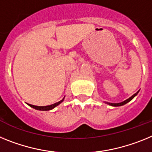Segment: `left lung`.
Returning a JSON list of instances; mask_svg holds the SVG:
<instances>
[{
  "instance_id": "left-lung-1",
  "label": "left lung",
  "mask_w": 152,
  "mask_h": 152,
  "mask_svg": "<svg viewBox=\"0 0 152 152\" xmlns=\"http://www.w3.org/2000/svg\"><path fill=\"white\" fill-rule=\"evenodd\" d=\"M138 92H139V91H138V92H137L136 93H134V94L133 95V96H132L131 97H130V98H129V99H128L125 100V101L122 102H120V103H109V102H107V103L109 104V105H113V106H121V105H125V104L128 103V102H129L131 101V100L133 98H134V96H136L137 94H138Z\"/></svg>"
}]
</instances>
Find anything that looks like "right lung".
Instances as JSON below:
<instances>
[{"label":"right lung","instance_id":"add662e5","mask_svg":"<svg viewBox=\"0 0 152 152\" xmlns=\"http://www.w3.org/2000/svg\"><path fill=\"white\" fill-rule=\"evenodd\" d=\"M63 99H62L61 101L58 102H56V103L52 104L50 105H47V106H37V105H30V104H28L30 105V107L34 108L35 109H37V110H42V111H47V110H50V109H53V108H55L56 106H57L59 104H60L63 101Z\"/></svg>","mask_w":152,"mask_h":152}]
</instances>
